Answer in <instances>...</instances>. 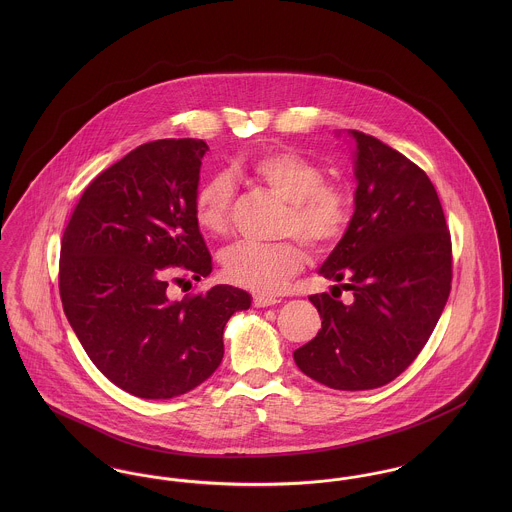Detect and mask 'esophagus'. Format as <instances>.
I'll use <instances>...</instances> for the list:
<instances>
[{"label": "esophagus", "instance_id": "esophagus-1", "mask_svg": "<svg viewBox=\"0 0 512 512\" xmlns=\"http://www.w3.org/2000/svg\"><path fill=\"white\" fill-rule=\"evenodd\" d=\"M276 303H278L276 297H268V295H255V297H253V305H255L257 309L272 307V305H276Z\"/></svg>", "mask_w": 512, "mask_h": 512}]
</instances>
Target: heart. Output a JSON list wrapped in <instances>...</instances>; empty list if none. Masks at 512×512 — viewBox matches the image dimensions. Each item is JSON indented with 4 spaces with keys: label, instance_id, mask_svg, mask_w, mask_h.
<instances>
[{
    "label": "heart",
    "instance_id": "heart-1",
    "mask_svg": "<svg viewBox=\"0 0 512 512\" xmlns=\"http://www.w3.org/2000/svg\"><path fill=\"white\" fill-rule=\"evenodd\" d=\"M245 174L270 194L286 201L280 236L301 240L313 253H326L340 242L353 217V195L336 180H326L315 159L292 149L259 153ZM234 184L217 174L203 182L194 199V215L201 230L224 236L230 230ZM305 265V249L295 240L278 244H238L222 257L228 282L259 295L282 292Z\"/></svg>",
    "mask_w": 512,
    "mask_h": 512
}]
</instances>
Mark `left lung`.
<instances>
[{
    "instance_id": "left-lung-1",
    "label": "left lung",
    "mask_w": 512,
    "mask_h": 512,
    "mask_svg": "<svg viewBox=\"0 0 512 512\" xmlns=\"http://www.w3.org/2000/svg\"><path fill=\"white\" fill-rule=\"evenodd\" d=\"M355 213L320 267L340 282L315 293L322 328L293 351L295 365L334 390H372L413 363L451 292V234L428 174L374 136L351 130ZM341 289L352 297L340 302Z\"/></svg>"
}]
</instances>
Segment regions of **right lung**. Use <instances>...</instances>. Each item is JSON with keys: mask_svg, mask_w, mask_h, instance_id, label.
<instances>
[{"mask_svg": "<svg viewBox=\"0 0 512 512\" xmlns=\"http://www.w3.org/2000/svg\"><path fill=\"white\" fill-rule=\"evenodd\" d=\"M207 149L195 138L136 147L88 184L63 234L65 315L92 363L136 397L171 399L205 382L228 318L251 305L222 284L169 299L171 272L199 280L213 270L194 215Z\"/></svg>", "mask_w": 512, "mask_h": 512, "instance_id": "add662e5", "label": "right lung"}]
</instances>
